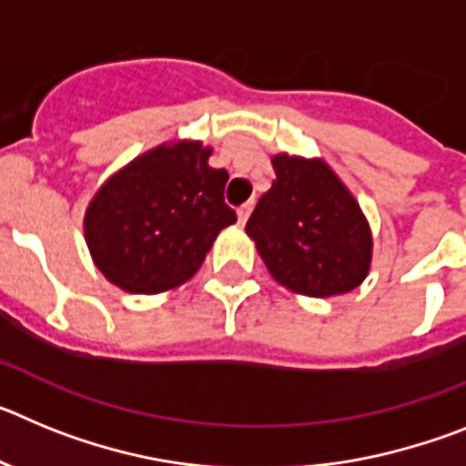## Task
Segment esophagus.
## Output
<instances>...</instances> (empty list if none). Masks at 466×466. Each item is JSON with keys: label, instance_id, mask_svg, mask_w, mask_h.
<instances>
[{"label": "esophagus", "instance_id": "1", "mask_svg": "<svg viewBox=\"0 0 466 466\" xmlns=\"http://www.w3.org/2000/svg\"><path fill=\"white\" fill-rule=\"evenodd\" d=\"M254 209V203H245L238 208V221H240V226L247 224V219H249V214H252Z\"/></svg>", "mask_w": 466, "mask_h": 466}]
</instances>
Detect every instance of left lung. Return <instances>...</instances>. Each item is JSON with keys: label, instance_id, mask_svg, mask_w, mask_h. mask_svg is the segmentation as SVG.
Returning a JSON list of instances; mask_svg holds the SVG:
<instances>
[{"label": "left lung", "instance_id": "1", "mask_svg": "<svg viewBox=\"0 0 466 466\" xmlns=\"http://www.w3.org/2000/svg\"><path fill=\"white\" fill-rule=\"evenodd\" d=\"M270 163L278 179L245 228L268 273L310 299L357 289L373 261L371 224L357 198L324 158L279 151Z\"/></svg>", "mask_w": 466, "mask_h": 466}]
</instances>
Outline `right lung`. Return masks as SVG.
I'll use <instances>...</instances> for the list:
<instances>
[{
    "mask_svg": "<svg viewBox=\"0 0 466 466\" xmlns=\"http://www.w3.org/2000/svg\"><path fill=\"white\" fill-rule=\"evenodd\" d=\"M203 139H167L105 179L84 214L93 263L127 294L172 291L198 273L238 221L224 203L228 172L209 166Z\"/></svg>",
    "mask_w": 466,
    "mask_h": 466,
    "instance_id": "add662e5",
    "label": "right lung"
}]
</instances>
